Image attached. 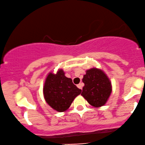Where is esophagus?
I'll return each instance as SVG.
<instances>
[{
    "instance_id": "obj_1",
    "label": "esophagus",
    "mask_w": 145,
    "mask_h": 145,
    "mask_svg": "<svg viewBox=\"0 0 145 145\" xmlns=\"http://www.w3.org/2000/svg\"><path fill=\"white\" fill-rule=\"evenodd\" d=\"M77 86H78V88H80V89H82V87H83V84L82 83H80V84H78V85H77Z\"/></svg>"
}]
</instances>
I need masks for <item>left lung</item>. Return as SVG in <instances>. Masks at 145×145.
Instances as JSON below:
<instances>
[{
	"mask_svg": "<svg viewBox=\"0 0 145 145\" xmlns=\"http://www.w3.org/2000/svg\"><path fill=\"white\" fill-rule=\"evenodd\" d=\"M82 82L84 86L82 96L94 107L104 106L112 92L111 82L104 71L97 68L88 69Z\"/></svg>",
	"mask_w": 145,
	"mask_h": 145,
	"instance_id": "1",
	"label": "left lung"
}]
</instances>
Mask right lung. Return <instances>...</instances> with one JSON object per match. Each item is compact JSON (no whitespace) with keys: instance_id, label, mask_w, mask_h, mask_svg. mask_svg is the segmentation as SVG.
I'll return each mask as SVG.
<instances>
[{"instance_id":"right-lung-1","label":"right lung","mask_w":145,"mask_h":145,"mask_svg":"<svg viewBox=\"0 0 145 145\" xmlns=\"http://www.w3.org/2000/svg\"><path fill=\"white\" fill-rule=\"evenodd\" d=\"M82 90L77 88L71 78H67L62 69L54 74L49 73L45 82L43 94L45 101L57 112H64L71 106Z\"/></svg>"}]
</instances>
